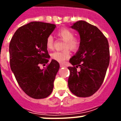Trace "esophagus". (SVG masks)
<instances>
[{"mask_svg": "<svg viewBox=\"0 0 121 121\" xmlns=\"http://www.w3.org/2000/svg\"><path fill=\"white\" fill-rule=\"evenodd\" d=\"M60 67L62 68V67H65V65H64L63 64H60Z\"/></svg>", "mask_w": 121, "mask_h": 121, "instance_id": "1", "label": "esophagus"}]
</instances>
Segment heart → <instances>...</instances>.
<instances>
[{
	"label": "heart",
	"mask_w": 121,
	"mask_h": 121,
	"mask_svg": "<svg viewBox=\"0 0 121 121\" xmlns=\"http://www.w3.org/2000/svg\"><path fill=\"white\" fill-rule=\"evenodd\" d=\"M57 36L60 39L65 41L64 48L65 49L60 52H54L51 54V58L54 60L59 63H63L67 60L70 56V52H75L80 47V41L77 38L74 37V33L67 28H62L57 33ZM46 47L48 50H51L53 48L54 41L52 36H48L46 40Z\"/></svg>",
	"instance_id": "1"
}]
</instances>
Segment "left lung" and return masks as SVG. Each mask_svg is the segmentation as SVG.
Segmentation results:
<instances>
[{
  "label": "left lung",
  "instance_id": "left-lung-1",
  "mask_svg": "<svg viewBox=\"0 0 121 121\" xmlns=\"http://www.w3.org/2000/svg\"><path fill=\"white\" fill-rule=\"evenodd\" d=\"M71 27L78 32L80 43L69 60L73 66L68 67V87L77 97H90L98 91L105 77L110 58L109 44L97 27L86 22L80 20Z\"/></svg>",
  "mask_w": 121,
  "mask_h": 121
}]
</instances>
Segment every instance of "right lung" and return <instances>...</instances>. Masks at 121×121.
<instances>
[{"label":"right lung","instance_id":"1","mask_svg":"<svg viewBox=\"0 0 121 121\" xmlns=\"http://www.w3.org/2000/svg\"><path fill=\"white\" fill-rule=\"evenodd\" d=\"M56 27L53 24L32 22L19 28L10 42L11 69L20 88L33 98H45L53 91L59 63L52 60L43 69L40 65L48 63L46 40Z\"/></svg>","mask_w":121,"mask_h":121}]
</instances>
